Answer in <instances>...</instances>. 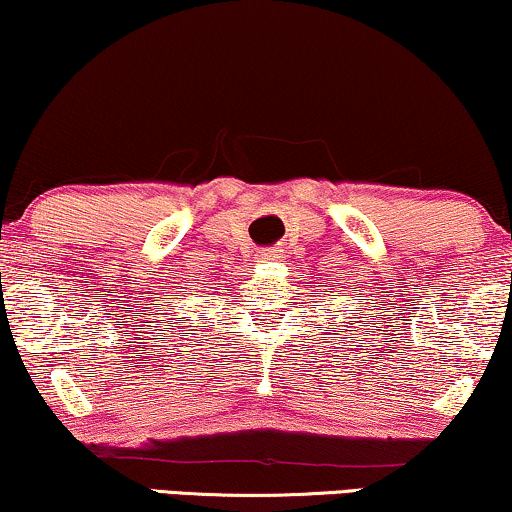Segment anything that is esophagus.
<instances>
[{"label":"esophagus","mask_w":512,"mask_h":512,"mask_svg":"<svg viewBox=\"0 0 512 512\" xmlns=\"http://www.w3.org/2000/svg\"><path fill=\"white\" fill-rule=\"evenodd\" d=\"M258 258H261V261H279V258H282V249H261L258 251Z\"/></svg>","instance_id":"1"}]
</instances>
